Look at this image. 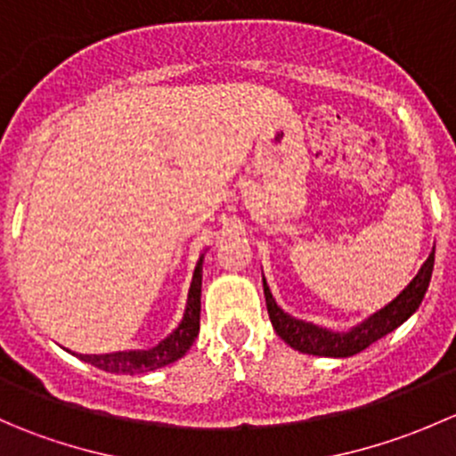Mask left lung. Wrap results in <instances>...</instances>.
<instances>
[{
	"mask_svg": "<svg viewBox=\"0 0 456 456\" xmlns=\"http://www.w3.org/2000/svg\"><path fill=\"white\" fill-rule=\"evenodd\" d=\"M432 266H435V249L428 256V260L419 269V273L412 278V282L408 284L388 306L377 311V314L370 315L364 324L355 326V329L348 330V333H333V330L320 329V326L309 324V322H302L287 315L278 305H275L266 282H262V287H265L266 311H269L271 324H273L275 333H278L289 346L296 348V351L320 357H351L362 353L364 348H369L370 344H375L377 339H381L384 335L393 333L397 326H402L408 317L419 309L421 300H424L428 291V284H430Z\"/></svg>",
	"mask_w": 456,
	"mask_h": 456,
	"instance_id": "obj_1",
	"label": "left lung"
}]
</instances>
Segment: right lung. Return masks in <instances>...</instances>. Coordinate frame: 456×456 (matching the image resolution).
<instances>
[{
	"label": "right lung",
	"mask_w": 456,
	"mask_h": 456,
	"mask_svg": "<svg viewBox=\"0 0 456 456\" xmlns=\"http://www.w3.org/2000/svg\"><path fill=\"white\" fill-rule=\"evenodd\" d=\"M200 287H202V257L196 265L194 278H191L190 296H187L185 317L178 324V329L167 339L150 351H118L108 355H79L87 364L96 366L101 370L117 372V375H136V372H150L172 362L181 360L200 330Z\"/></svg>",
	"instance_id": "obj_1"
}]
</instances>
